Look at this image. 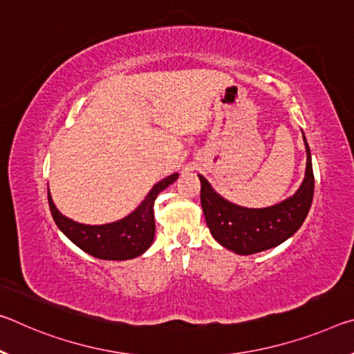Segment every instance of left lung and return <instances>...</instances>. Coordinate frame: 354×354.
I'll return each mask as SVG.
<instances>
[{"instance_id":"8db88e82","label":"left lung","mask_w":354,"mask_h":354,"mask_svg":"<svg viewBox=\"0 0 354 354\" xmlns=\"http://www.w3.org/2000/svg\"><path fill=\"white\" fill-rule=\"evenodd\" d=\"M307 151L306 176L301 187L290 198L268 207H244L222 198L206 179L201 183L200 201L209 232L218 244L239 255H252L282 244L298 232L306 221L313 198V168Z\"/></svg>"}]
</instances>
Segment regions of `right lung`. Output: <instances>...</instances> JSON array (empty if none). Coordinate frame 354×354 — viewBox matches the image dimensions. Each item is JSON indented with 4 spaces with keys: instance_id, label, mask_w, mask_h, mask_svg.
I'll use <instances>...</instances> for the list:
<instances>
[{
    "instance_id": "obj_1",
    "label": "right lung",
    "mask_w": 354,
    "mask_h": 354,
    "mask_svg": "<svg viewBox=\"0 0 354 354\" xmlns=\"http://www.w3.org/2000/svg\"><path fill=\"white\" fill-rule=\"evenodd\" d=\"M178 179V173L167 176L149 190L147 198L127 217L105 225H85L56 209L48 190V206L53 221L77 248L100 260H131L142 255L154 239V201L162 190Z\"/></svg>"
}]
</instances>
